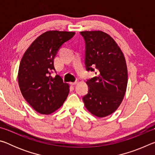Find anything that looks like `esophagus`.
<instances>
[{"instance_id": "obj_1", "label": "esophagus", "mask_w": 155, "mask_h": 155, "mask_svg": "<svg viewBox=\"0 0 155 155\" xmlns=\"http://www.w3.org/2000/svg\"><path fill=\"white\" fill-rule=\"evenodd\" d=\"M77 81H74V82L70 83V85H76V84H77Z\"/></svg>"}]
</instances>
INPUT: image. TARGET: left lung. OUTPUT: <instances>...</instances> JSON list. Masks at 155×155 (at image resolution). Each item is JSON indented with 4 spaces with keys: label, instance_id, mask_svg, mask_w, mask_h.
Here are the masks:
<instances>
[{
    "label": "left lung",
    "instance_id": "8db88e82",
    "mask_svg": "<svg viewBox=\"0 0 155 155\" xmlns=\"http://www.w3.org/2000/svg\"><path fill=\"white\" fill-rule=\"evenodd\" d=\"M85 64L96 77L87 81L88 93L83 97L91 114L100 117L111 114L121 104L126 92L128 72L125 58L111 36L100 31H83Z\"/></svg>",
    "mask_w": 155,
    "mask_h": 155
}]
</instances>
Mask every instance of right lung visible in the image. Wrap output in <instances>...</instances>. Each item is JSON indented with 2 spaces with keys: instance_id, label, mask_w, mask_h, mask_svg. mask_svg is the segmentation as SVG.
<instances>
[{
  "instance_id": "add662e5",
  "label": "right lung",
  "mask_w": 155,
  "mask_h": 155,
  "mask_svg": "<svg viewBox=\"0 0 155 155\" xmlns=\"http://www.w3.org/2000/svg\"><path fill=\"white\" fill-rule=\"evenodd\" d=\"M74 32L50 31L44 33L25 52L18 70V84L27 103L41 114L58 109L66 100L69 85L62 78L51 74L55 71L54 59L65 42Z\"/></svg>"
}]
</instances>
